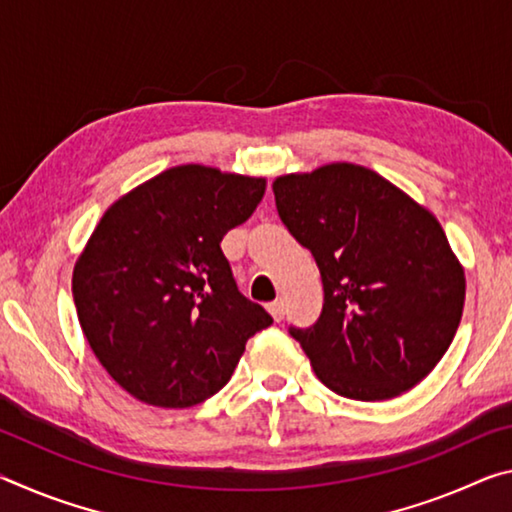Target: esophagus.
<instances>
[{
	"label": "esophagus",
	"instance_id": "obj_1",
	"mask_svg": "<svg viewBox=\"0 0 512 512\" xmlns=\"http://www.w3.org/2000/svg\"><path fill=\"white\" fill-rule=\"evenodd\" d=\"M268 311H271V316L275 320H282L284 318V300L277 298L273 302H268Z\"/></svg>",
	"mask_w": 512,
	"mask_h": 512
}]
</instances>
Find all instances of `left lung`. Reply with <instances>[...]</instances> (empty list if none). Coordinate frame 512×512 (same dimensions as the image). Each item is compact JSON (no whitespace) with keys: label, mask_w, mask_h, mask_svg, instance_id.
Here are the masks:
<instances>
[{"label":"left lung","mask_w":512,"mask_h":512,"mask_svg":"<svg viewBox=\"0 0 512 512\" xmlns=\"http://www.w3.org/2000/svg\"><path fill=\"white\" fill-rule=\"evenodd\" d=\"M277 214L314 255L323 311L289 327L329 391L377 402L409 391L461 323L465 275L436 216L359 164L273 183Z\"/></svg>","instance_id":"obj_1"}]
</instances>
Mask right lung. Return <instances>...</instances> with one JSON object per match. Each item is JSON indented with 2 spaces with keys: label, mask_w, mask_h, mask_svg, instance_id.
<instances>
[{
  "label": "right lung",
  "mask_w": 512,
  "mask_h": 512,
  "mask_svg": "<svg viewBox=\"0 0 512 512\" xmlns=\"http://www.w3.org/2000/svg\"><path fill=\"white\" fill-rule=\"evenodd\" d=\"M264 178L185 164L110 207L74 266L76 314L108 375L137 400L185 409L219 393L273 323L232 277L221 239Z\"/></svg>",
  "instance_id": "1"
}]
</instances>
